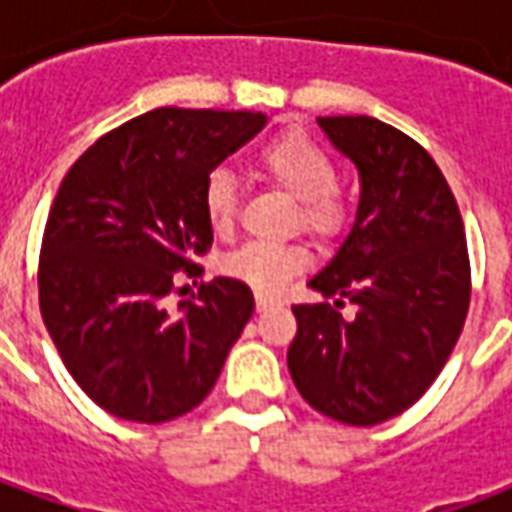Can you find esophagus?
<instances>
[{"instance_id":"1","label":"esophagus","mask_w":512,"mask_h":512,"mask_svg":"<svg viewBox=\"0 0 512 512\" xmlns=\"http://www.w3.org/2000/svg\"><path fill=\"white\" fill-rule=\"evenodd\" d=\"M277 301L268 299V296H257V310H268V307H274Z\"/></svg>"}]
</instances>
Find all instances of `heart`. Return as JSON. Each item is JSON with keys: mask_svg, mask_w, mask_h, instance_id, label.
Segmentation results:
<instances>
[{"mask_svg": "<svg viewBox=\"0 0 512 512\" xmlns=\"http://www.w3.org/2000/svg\"><path fill=\"white\" fill-rule=\"evenodd\" d=\"M257 167L274 186L296 197L293 224L315 238H337L351 222V200L337 186V164L315 139L288 131L257 153ZM202 213L216 235H227L238 219V189L227 169H213L202 183ZM307 266V252L296 244L249 241L222 260L227 277L241 279L257 293H279L293 274Z\"/></svg>", "mask_w": 512, "mask_h": 512, "instance_id": "b5f03b06", "label": "heart"}]
</instances>
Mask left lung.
Returning <instances> with one entry per match:
<instances>
[{"label":"left lung","mask_w":512,"mask_h":512,"mask_svg":"<svg viewBox=\"0 0 512 512\" xmlns=\"http://www.w3.org/2000/svg\"><path fill=\"white\" fill-rule=\"evenodd\" d=\"M351 158L362 197L351 233L293 304V384L315 411L367 428L417 403L447 365L472 299L458 202L425 147L376 117H318ZM351 300L354 319L340 309Z\"/></svg>","instance_id":"left-lung-1"}]
</instances>
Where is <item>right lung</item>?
Listing matches in <instances>:
<instances>
[{"mask_svg":"<svg viewBox=\"0 0 512 512\" xmlns=\"http://www.w3.org/2000/svg\"><path fill=\"white\" fill-rule=\"evenodd\" d=\"M266 126L260 112L161 106L95 139L54 197L38 260L40 315L90 400L131 422L200 406L255 312L216 277L169 312L178 271L200 277L213 230L202 183Z\"/></svg>","mask_w":512,"mask_h":512,"instance_id":"obj_1","label":"right lung"}]
</instances>
